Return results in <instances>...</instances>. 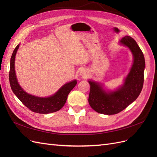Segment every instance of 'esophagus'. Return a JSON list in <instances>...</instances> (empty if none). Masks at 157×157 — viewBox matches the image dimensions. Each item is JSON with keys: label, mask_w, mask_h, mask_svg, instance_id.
Instances as JSON below:
<instances>
[{"label": "esophagus", "mask_w": 157, "mask_h": 157, "mask_svg": "<svg viewBox=\"0 0 157 157\" xmlns=\"http://www.w3.org/2000/svg\"><path fill=\"white\" fill-rule=\"evenodd\" d=\"M80 76H82V77H86V75H87L86 71H84V70H81V71H80Z\"/></svg>", "instance_id": "34e87169"}]
</instances>
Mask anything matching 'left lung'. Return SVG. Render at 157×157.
<instances>
[{
	"mask_svg": "<svg viewBox=\"0 0 157 157\" xmlns=\"http://www.w3.org/2000/svg\"><path fill=\"white\" fill-rule=\"evenodd\" d=\"M119 44L128 47L133 56V63L122 86L114 90H106L103 84L92 80L90 86L88 102L96 112L103 115H115L124 110L134 102L140 94L144 81L145 61L138 44L130 36H125Z\"/></svg>",
	"mask_w": 157,
	"mask_h": 157,
	"instance_id": "8db88e82",
	"label": "left lung"
}]
</instances>
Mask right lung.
Segmentation results:
<instances>
[{"label":"right lung","instance_id":"obj_1","mask_svg":"<svg viewBox=\"0 0 157 157\" xmlns=\"http://www.w3.org/2000/svg\"><path fill=\"white\" fill-rule=\"evenodd\" d=\"M19 47L20 44H17L10 59L9 80L12 92L24 105L35 113L48 114L60 110L67 101L69 94L77 84V80L65 84L54 94L48 97H38L27 93L19 84L16 75L15 58Z\"/></svg>","mask_w":157,"mask_h":157}]
</instances>
